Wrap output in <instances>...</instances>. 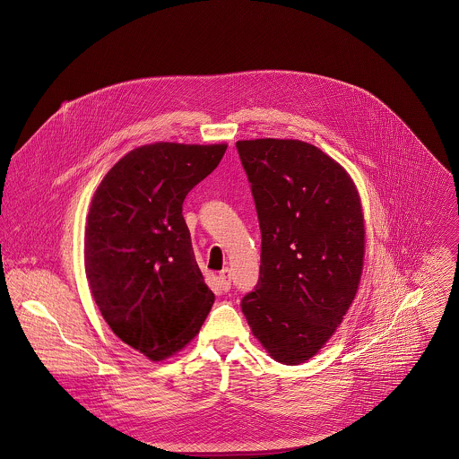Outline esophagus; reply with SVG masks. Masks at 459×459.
I'll use <instances>...</instances> for the list:
<instances>
[{"mask_svg":"<svg viewBox=\"0 0 459 459\" xmlns=\"http://www.w3.org/2000/svg\"><path fill=\"white\" fill-rule=\"evenodd\" d=\"M219 282H221V288L224 291H228L231 288V273H230V268H222L219 272Z\"/></svg>","mask_w":459,"mask_h":459,"instance_id":"esophagus-1","label":"esophagus"}]
</instances>
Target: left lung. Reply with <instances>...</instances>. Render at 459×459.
<instances>
[{
	"label": "left lung",
	"mask_w": 459,
	"mask_h": 459,
	"mask_svg": "<svg viewBox=\"0 0 459 459\" xmlns=\"http://www.w3.org/2000/svg\"><path fill=\"white\" fill-rule=\"evenodd\" d=\"M251 184L262 264L242 313L277 362L309 360L341 325L364 264V215L350 175L299 139L237 141Z\"/></svg>",
	"instance_id": "left-lung-1"
}]
</instances>
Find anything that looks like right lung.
<instances>
[{
  "label": "right lung",
  "mask_w": 459,
  "mask_h": 459,
  "mask_svg": "<svg viewBox=\"0 0 459 459\" xmlns=\"http://www.w3.org/2000/svg\"><path fill=\"white\" fill-rule=\"evenodd\" d=\"M226 144H144L97 187L86 217L84 270L111 330L150 360L182 350L215 300L182 215L186 196Z\"/></svg>",
  "instance_id": "obj_1"
}]
</instances>
